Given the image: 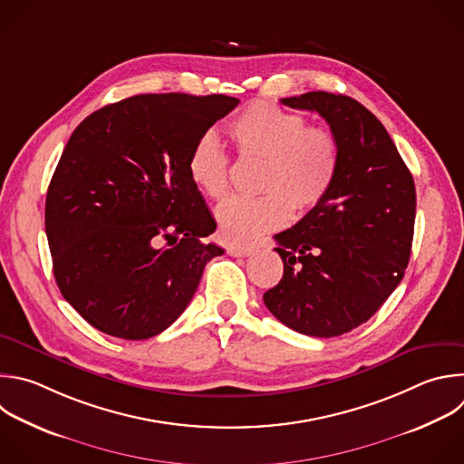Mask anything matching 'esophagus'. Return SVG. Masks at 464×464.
Segmentation results:
<instances>
[{
	"instance_id": "34e87169",
	"label": "esophagus",
	"mask_w": 464,
	"mask_h": 464,
	"mask_svg": "<svg viewBox=\"0 0 464 464\" xmlns=\"http://www.w3.org/2000/svg\"><path fill=\"white\" fill-rule=\"evenodd\" d=\"M255 251V247L253 246H240V244H233V246H229L227 247V253L231 255V256H247V255H251Z\"/></svg>"
}]
</instances>
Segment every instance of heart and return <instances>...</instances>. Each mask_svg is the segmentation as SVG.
<instances>
[{"label": "heart", "mask_w": 464, "mask_h": 464, "mask_svg": "<svg viewBox=\"0 0 464 464\" xmlns=\"http://www.w3.org/2000/svg\"><path fill=\"white\" fill-rule=\"evenodd\" d=\"M227 134L242 160H262L255 198L233 197L217 208L220 235L246 242L282 227L291 211L307 213L332 191L341 166L337 134L324 125H307L293 111L255 102L237 114ZM195 186L209 198L229 193V157L213 132L202 134L188 162Z\"/></svg>", "instance_id": "heart-1"}]
</instances>
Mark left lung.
I'll return each mask as SVG.
<instances>
[{"instance_id": "1", "label": "left lung", "mask_w": 464, "mask_h": 464, "mask_svg": "<svg viewBox=\"0 0 464 464\" xmlns=\"http://www.w3.org/2000/svg\"><path fill=\"white\" fill-rule=\"evenodd\" d=\"M280 102L328 121L341 143V166L328 197L275 235L284 275L264 293V304L298 334L337 337L375 315L402 280L415 184L384 125L357 100L314 91Z\"/></svg>"}]
</instances>
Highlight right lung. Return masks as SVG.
Returning a JSON list of instances; mask_svg holds the SVG:
<instances>
[{
  "instance_id": "add662e5",
  "label": "right lung",
  "mask_w": 464,
  "mask_h": 464,
  "mask_svg": "<svg viewBox=\"0 0 464 464\" xmlns=\"http://www.w3.org/2000/svg\"><path fill=\"white\" fill-rule=\"evenodd\" d=\"M238 98L138 94L105 105L71 134L45 200L53 271L96 330L143 341L191 302L224 249L188 162L197 140Z\"/></svg>"
}]
</instances>
